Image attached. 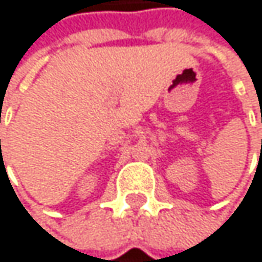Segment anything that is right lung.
Wrapping results in <instances>:
<instances>
[{"label": "right lung", "instance_id": "1", "mask_svg": "<svg viewBox=\"0 0 262 262\" xmlns=\"http://www.w3.org/2000/svg\"><path fill=\"white\" fill-rule=\"evenodd\" d=\"M0 146H1V139H0Z\"/></svg>", "mask_w": 262, "mask_h": 262}]
</instances>
